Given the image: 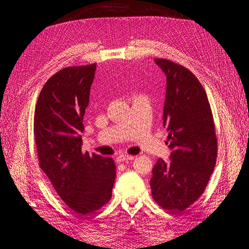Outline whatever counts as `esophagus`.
Returning <instances> with one entry per match:
<instances>
[{
  "label": "esophagus",
  "mask_w": 249,
  "mask_h": 249,
  "mask_svg": "<svg viewBox=\"0 0 249 249\" xmlns=\"http://www.w3.org/2000/svg\"><path fill=\"white\" fill-rule=\"evenodd\" d=\"M134 158H135V157H134V156H131V155H120V156L116 157V160L120 161V162H122V161L133 160Z\"/></svg>",
  "instance_id": "1"
}]
</instances>
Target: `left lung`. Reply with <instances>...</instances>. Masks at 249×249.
I'll return each instance as SVG.
<instances>
[{"label": "left lung", "instance_id": "left-lung-1", "mask_svg": "<svg viewBox=\"0 0 249 249\" xmlns=\"http://www.w3.org/2000/svg\"><path fill=\"white\" fill-rule=\"evenodd\" d=\"M167 77L163 126L171 160L158 158L150 179L152 197L170 213H183L204 193L217 158L213 113L202 84L188 68L155 59Z\"/></svg>", "mask_w": 249, "mask_h": 249}]
</instances>
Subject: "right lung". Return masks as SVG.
Masks as SVG:
<instances>
[{
    "label": "right lung",
    "instance_id": "1",
    "mask_svg": "<svg viewBox=\"0 0 249 249\" xmlns=\"http://www.w3.org/2000/svg\"><path fill=\"white\" fill-rule=\"evenodd\" d=\"M95 71L94 63L54 73L41 89L34 114L39 167L60 198L79 216L107 204L115 179L112 158L81 150L82 122Z\"/></svg>",
    "mask_w": 249,
    "mask_h": 249
}]
</instances>
